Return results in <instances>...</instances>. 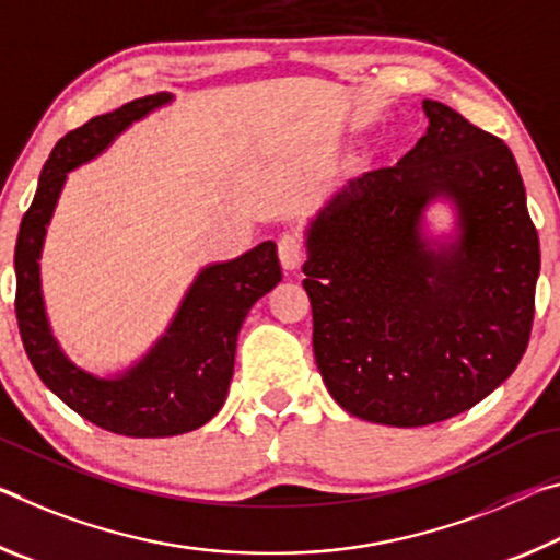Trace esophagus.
I'll return each instance as SVG.
<instances>
[{
    "instance_id": "34e87169",
    "label": "esophagus",
    "mask_w": 560,
    "mask_h": 560,
    "mask_svg": "<svg viewBox=\"0 0 560 560\" xmlns=\"http://www.w3.org/2000/svg\"><path fill=\"white\" fill-rule=\"evenodd\" d=\"M278 255H280V262L285 270H298L302 262L307 258V247L305 241H302V235L298 233H282L278 237Z\"/></svg>"
}]
</instances>
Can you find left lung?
Listing matches in <instances>:
<instances>
[{"label":"left lung","mask_w":560,"mask_h":560,"mask_svg":"<svg viewBox=\"0 0 560 560\" xmlns=\"http://www.w3.org/2000/svg\"><path fill=\"white\" fill-rule=\"evenodd\" d=\"M397 166L354 178L307 231L313 350L350 415L427 427L516 370L534 325L538 233L506 143L439 101ZM455 200L460 241L434 252L425 206Z\"/></svg>","instance_id":"left-lung-1"}]
</instances>
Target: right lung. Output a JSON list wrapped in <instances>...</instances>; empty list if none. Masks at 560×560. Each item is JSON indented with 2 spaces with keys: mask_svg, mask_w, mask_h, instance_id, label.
Listing matches in <instances>:
<instances>
[{
  "mask_svg": "<svg viewBox=\"0 0 560 560\" xmlns=\"http://www.w3.org/2000/svg\"><path fill=\"white\" fill-rule=\"evenodd\" d=\"M171 98L166 91L136 98L63 136L44 163L14 250L16 323L36 374L77 415L124 436L186 434L213 419L231 387L237 332L247 310L282 280L278 250L270 241L231 262L208 265L183 298L166 335L139 364L114 380L84 372L54 340L44 313L39 255L67 173Z\"/></svg>",
  "mask_w": 560,
  "mask_h": 560,
  "instance_id": "add662e5",
  "label": "right lung"
}]
</instances>
